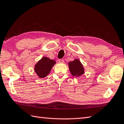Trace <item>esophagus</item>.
I'll use <instances>...</instances> for the list:
<instances>
[{
    "instance_id": "34e87169",
    "label": "esophagus",
    "mask_w": 124,
    "mask_h": 124,
    "mask_svg": "<svg viewBox=\"0 0 124 124\" xmlns=\"http://www.w3.org/2000/svg\"><path fill=\"white\" fill-rule=\"evenodd\" d=\"M58 61H59V62L60 63H64V60L63 59H60Z\"/></svg>"
}]
</instances>
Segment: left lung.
<instances>
[{"label":"left lung","mask_w":124,"mask_h":124,"mask_svg":"<svg viewBox=\"0 0 124 124\" xmlns=\"http://www.w3.org/2000/svg\"><path fill=\"white\" fill-rule=\"evenodd\" d=\"M68 67L71 74L73 76L79 77L84 74L85 70L83 65L78 59H75L68 63Z\"/></svg>","instance_id":"obj_1"}]
</instances>
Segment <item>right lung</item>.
Instances as JSON below:
<instances>
[{
    "label": "right lung",
    "mask_w": 124,
    "mask_h": 124,
    "mask_svg": "<svg viewBox=\"0 0 124 124\" xmlns=\"http://www.w3.org/2000/svg\"><path fill=\"white\" fill-rule=\"evenodd\" d=\"M56 61L47 57H42L34 65V71L40 78H45L50 73Z\"/></svg>",
    "instance_id": "add662e5"
}]
</instances>
